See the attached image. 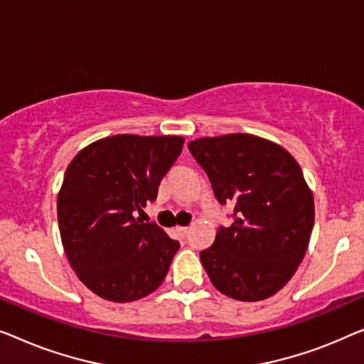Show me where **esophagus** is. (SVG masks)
I'll return each mask as SVG.
<instances>
[{"instance_id": "esophagus-1", "label": "esophagus", "mask_w": 364, "mask_h": 364, "mask_svg": "<svg viewBox=\"0 0 364 364\" xmlns=\"http://www.w3.org/2000/svg\"><path fill=\"white\" fill-rule=\"evenodd\" d=\"M176 231L181 235V237H186V235L189 234V228H176Z\"/></svg>"}]
</instances>
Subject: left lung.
I'll return each mask as SVG.
<instances>
[{"mask_svg": "<svg viewBox=\"0 0 364 364\" xmlns=\"http://www.w3.org/2000/svg\"><path fill=\"white\" fill-rule=\"evenodd\" d=\"M219 204H234L199 257L221 294L242 301L272 296L294 277L314 229V196L299 163L277 143L249 133L188 145Z\"/></svg>", "mask_w": 364, "mask_h": 364, "instance_id": "left-lung-1", "label": "left lung"}]
</instances>
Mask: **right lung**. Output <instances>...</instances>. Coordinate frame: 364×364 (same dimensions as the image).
<instances>
[{"label":"right lung","mask_w":364,"mask_h":364,"mask_svg":"<svg viewBox=\"0 0 364 364\" xmlns=\"http://www.w3.org/2000/svg\"><path fill=\"white\" fill-rule=\"evenodd\" d=\"M183 136L114 135L80 150L58 196L63 245L77 277L102 299L133 301L165 280L180 242L136 218L155 201Z\"/></svg>","instance_id":"add662e5"}]
</instances>
